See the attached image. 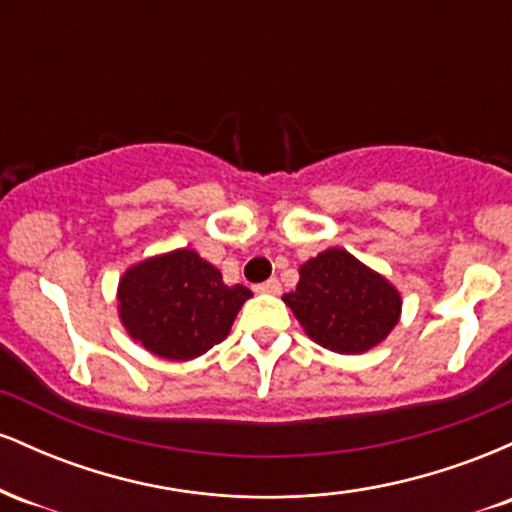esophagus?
Segmentation results:
<instances>
[{"label": "esophagus", "instance_id": "34e87169", "mask_svg": "<svg viewBox=\"0 0 512 512\" xmlns=\"http://www.w3.org/2000/svg\"><path fill=\"white\" fill-rule=\"evenodd\" d=\"M255 291L257 293H272V296H276V293H281V284L276 279H269V281H264V284H257Z\"/></svg>", "mask_w": 512, "mask_h": 512}]
</instances>
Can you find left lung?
Here are the masks:
<instances>
[{
    "label": "left lung",
    "mask_w": 512,
    "mask_h": 512,
    "mask_svg": "<svg viewBox=\"0 0 512 512\" xmlns=\"http://www.w3.org/2000/svg\"><path fill=\"white\" fill-rule=\"evenodd\" d=\"M296 291L281 301L303 332L334 354H366L383 344L402 317V293L344 248H327L298 269Z\"/></svg>",
    "instance_id": "obj_1"
}]
</instances>
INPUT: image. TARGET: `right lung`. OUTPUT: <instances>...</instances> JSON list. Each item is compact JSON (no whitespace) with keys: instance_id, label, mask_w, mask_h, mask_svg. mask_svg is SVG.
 <instances>
[{"instance_id":"right-lung-1","label":"right lung","mask_w":512,"mask_h":512,"mask_svg":"<svg viewBox=\"0 0 512 512\" xmlns=\"http://www.w3.org/2000/svg\"><path fill=\"white\" fill-rule=\"evenodd\" d=\"M252 296L243 284H223L214 264L178 248L125 269L117 284V315L129 337L166 361H192L231 332Z\"/></svg>"}]
</instances>
